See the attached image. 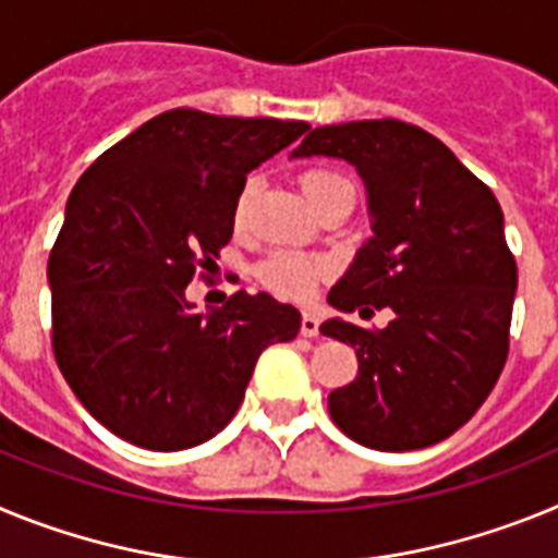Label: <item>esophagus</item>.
<instances>
[{
    "label": "esophagus",
    "mask_w": 558,
    "mask_h": 558,
    "mask_svg": "<svg viewBox=\"0 0 558 558\" xmlns=\"http://www.w3.org/2000/svg\"><path fill=\"white\" fill-rule=\"evenodd\" d=\"M318 327H322V322H318L313 313L302 315V335H304V338H315V335H318Z\"/></svg>",
    "instance_id": "obj_1"
}]
</instances>
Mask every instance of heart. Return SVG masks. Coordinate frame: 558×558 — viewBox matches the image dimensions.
Returning <instances> with one entry per match:
<instances>
[{"instance_id":"heart-1","label":"heart","mask_w":558,"mask_h":558,"mask_svg":"<svg viewBox=\"0 0 558 558\" xmlns=\"http://www.w3.org/2000/svg\"><path fill=\"white\" fill-rule=\"evenodd\" d=\"M338 181H347L340 179L338 172H327V170H313L307 172L302 179L304 186V195L313 198L315 192L324 190L329 184H338ZM251 190H254V181L240 190V198H236V220L243 218L245 209H248V198H251ZM322 265L307 259V256H299V254H276L270 256L268 263L263 265V279L270 284L274 290L284 295H293V299H304V295L313 293L315 282H318V276H322Z\"/></svg>"}]
</instances>
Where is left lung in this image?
I'll return each mask as SVG.
<instances>
[{"label": "left lung", "mask_w": 558, "mask_h": 558, "mask_svg": "<svg viewBox=\"0 0 558 558\" xmlns=\"http://www.w3.org/2000/svg\"><path fill=\"white\" fill-rule=\"evenodd\" d=\"M313 156L357 170L372 218L327 302L393 313L377 332L343 318L322 324L357 354V377L329 393V413L372 450L438 445L475 416L509 354L517 263L500 204L445 142L408 122L315 128L290 159Z\"/></svg>", "instance_id": "8db88e82"}]
</instances>
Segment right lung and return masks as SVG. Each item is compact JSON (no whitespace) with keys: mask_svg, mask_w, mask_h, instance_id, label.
Returning <instances> with one entry per match:
<instances>
[{"mask_svg":"<svg viewBox=\"0 0 558 558\" xmlns=\"http://www.w3.org/2000/svg\"><path fill=\"white\" fill-rule=\"evenodd\" d=\"M307 122L172 108L88 167L49 254L52 349L69 388L113 436L156 452L223 430L256 360L302 315L236 290L198 313L186 284L231 240L245 175Z\"/></svg>","mask_w":558,"mask_h":558,"instance_id":"obj_1","label":"right lung"}]
</instances>
